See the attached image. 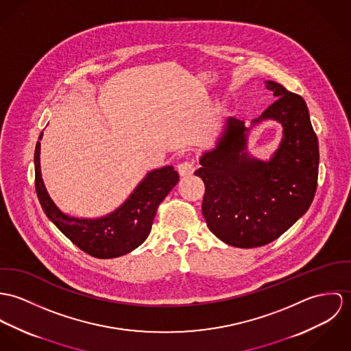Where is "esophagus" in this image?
Listing matches in <instances>:
<instances>
[{
    "instance_id": "esophagus-1",
    "label": "esophagus",
    "mask_w": 351,
    "mask_h": 351,
    "mask_svg": "<svg viewBox=\"0 0 351 351\" xmlns=\"http://www.w3.org/2000/svg\"><path fill=\"white\" fill-rule=\"evenodd\" d=\"M195 167L191 161H183L178 165V172L180 173V176L183 178H189L194 173Z\"/></svg>"
}]
</instances>
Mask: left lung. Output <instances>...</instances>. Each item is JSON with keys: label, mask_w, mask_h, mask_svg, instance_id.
Listing matches in <instances>:
<instances>
[{"label": "left lung", "mask_w": 351, "mask_h": 351, "mask_svg": "<svg viewBox=\"0 0 351 351\" xmlns=\"http://www.w3.org/2000/svg\"><path fill=\"white\" fill-rule=\"evenodd\" d=\"M267 87L277 99L253 123L267 118L281 122L282 140L274 156H249V129L230 117L195 172L204 183L202 214L208 229L235 247L277 239L308 210L317 186L319 145L304 99L272 80Z\"/></svg>", "instance_id": "8db88e82"}]
</instances>
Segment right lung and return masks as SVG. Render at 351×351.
<instances>
[{"instance_id":"1","label":"right lung","mask_w":351,"mask_h":351,"mask_svg":"<svg viewBox=\"0 0 351 351\" xmlns=\"http://www.w3.org/2000/svg\"><path fill=\"white\" fill-rule=\"evenodd\" d=\"M178 182L173 167L155 169L114 213L98 219H79L63 214L51 200L40 172V141L35 149V186L45 215L80 250L95 258H114L138 247L151 233L158 204Z\"/></svg>"}]
</instances>
